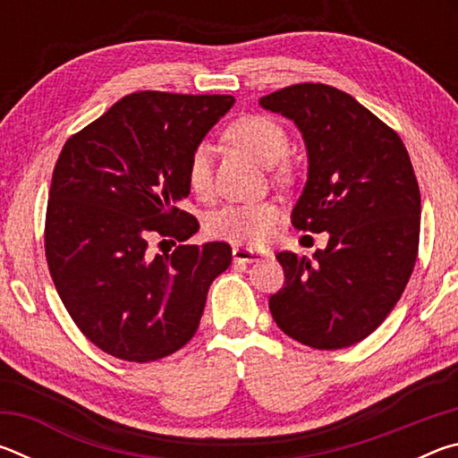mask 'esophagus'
I'll use <instances>...</instances> for the list:
<instances>
[{"label": "esophagus", "instance_id": "34e87169", "mask_svg": "<svg viewBox=\"0 0 458 458\" xmlns=\"http://www.w3.org/2000/svg\"><path fill=\"white\" fill-rule=\"evenodd\" d=\"M232 257H234V262H259L267 257V252L257 250V248L234 246L232 248Z\"/></svg>", "mask_w": 458, "mask_h": 458}]
</instances>
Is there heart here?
<instances>
[{"mask_svg":"<svg viewBox=\"0 0 458 458\" xmlns=\"http://www.w3.org/2000/svg\"><path fill=\"white\" fill-rule=\"evenodd\" d=\"M226 139L265 167L278 164L284 157L286 149H289V139H286L284 129L276 121L262 117V114H252V117L232 123L226 129ZM188 182L193 193L199 198H208L212 193L210 145L199 143L191 151ZM278 218H281V212H278L273 201L230 204L210 216L208 234L238 244H262L275 232Z\"/></svg>","mask_w":458,"mask_h":458,"instance_id":"1","label":"heart"}]
</instances>
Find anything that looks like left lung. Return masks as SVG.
<instances>
[{
    "mask_svg": "<svg viewBox=\"0 0 458 458\" xmlns=\"http://www.w3.org/2000/svg\"><path fill=\"white\" fill-rule=\"evenodd\" d=\"M259 105L301 131L307 183L294 228L329 232L313 259L278 252L284 286L268 301L286 335L315 350L366 339L398 303L420 238V190L402 139L352 95L294 84Z\"/></svg>",
    "mask_w": 458,
    "mask_h": 458,
    "instance_id": "1",
    "label": "left lung"
}]
</instances>
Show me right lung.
Here are the masks:
<instances>
[{"label":"right lung","instance_id":"obj_1","mask_svg":"<svg viewBox=\"0 0 458 458\" xmlns=\"http://www.w3.org/2000/svg\"><path fill=\"white\" fill-rule=\"evenodd\" d=\"M232 105L230 95L133 92L62 147L46 260L72 321L113 358L145 363L182 350L212 281L230 267L224 242L182 244L161 257L149 238L185 242L199 230L180 208L188 164Z\"/></svg>","mask_w":458,"mask_h":458}]
</instances>
